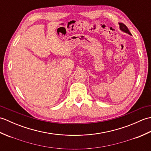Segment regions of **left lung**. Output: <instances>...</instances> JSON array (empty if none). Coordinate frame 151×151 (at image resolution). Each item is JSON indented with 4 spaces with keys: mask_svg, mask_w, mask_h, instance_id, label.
I'll return each mask as SVG.
<instances>
[{
    "mask_svg": "<svg viewBox=\"0 0 151 151\" xmlns=\"http://www.w3.org/2000/svg\"><path fill=\"white\" fill-rule=\"evenodd\" d=\"M119 26H120V29H121V30H122V31H123V32H124L125 33H127V34H130V35H131V33L130 32V31H129V30L128 29V28H127V27L126 26V25H125L124 24H123V23H122V22H119Z\"/></svg>",
    "mask_w": 151,
    "mask_h": 151,
    "instance_id": "1",
    "label": "left lung"
}]
</instances>
